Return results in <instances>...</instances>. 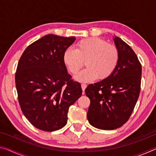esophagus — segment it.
Instances as JSON below:
<instances>
[{"label": "esophagus", "mask_w": 156, "mask_h": 156, "mask_svg": "<svg viewBox=\"0 0 156 156\" xmlns=\"http://www.w3.org/2000/svg\"><path fill=\"white\" fill-rule=\"evenodd\" d=\"M81 87H82V89H83V91L84 92V90H85L86 87H87V84H81Z\"/></svg>", "instance_id": "34e87169"}]
</instances>
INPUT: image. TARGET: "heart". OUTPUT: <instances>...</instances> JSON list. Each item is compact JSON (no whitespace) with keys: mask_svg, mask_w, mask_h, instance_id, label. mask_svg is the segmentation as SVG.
<instances>
[{"mask_svg":"<svg viewBox=\"0 0 156 156\" xmlns=\"http://www.w3.org/2000/svg\"><path fill=\"white\" fill-rule=\"evenodd\" d=\"M119 53L115 45L98 38H89L78 42L76 49L69 48L63 54V61L72 74L77 73L84 64L87 68L75 76L78 81L105 80L117 67Z\"/></svg>","mask_w":156,"mask_h":156,"instance_id":"1","label":"heart"}]
</instances>
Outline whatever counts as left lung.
Listing matches in <instances>:
<instances>
[{
  "label": "left lung",
  "mask_w": 156,
  "mask_h": 156,
  "mask_svg": "<svg viewBox=\"0 0 156 156\" xmlns=\"http://www.w3.org/2000/svg\"><path fill=\"white\" fill-rule=\"evenodd\" d=\"M113 40L119 53L115 69L109 77L85 89L90 99L89 122L103 130L118 129L127 122L140 92L142 66L137 55L119 37Z\"/></svg>",
  "instance_id": "1"
}]
</instances>
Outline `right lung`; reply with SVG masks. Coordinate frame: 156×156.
I'll use <instances>...</instances> for the list:
<instances>
[{
  "mask_svg": "<svg viewBox=\"0 0 156 156\" xmlns=\"http://www.w3.org/2000/svg\"><path fill=\"white\" fill-rule=\"evenodd\" d=\"M75 37L48 34L25 49L15 74L23 113L36 128L54 131L67 122L69 108L82 95L81 84L68 74L63 54Z\"/></svg>",
  "mask_w": 156,
  "mask_h": 156,
  "instance_id": "right-lung-1",
  "label": "right lung"
}]
</instances>
